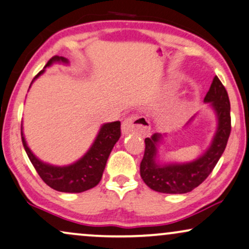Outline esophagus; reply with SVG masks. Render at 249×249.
<instances>
[{
  "label": "esophagus",
  "mask_w": 249,
  "mask_h": 249,
  "mask_svg": "<svg viewBox=\"0 0 249 249\" xmlns=\"http://www.w3.org/2000/svg\"><path fill=\"white\" fill-rule=\"evenodd\" d=\"M150 126L149 122L146 117H142V116H131L125 119L124 122L122 123V132L123 134H128L132 133V132H137L141 135H147L149 133Z\"/></svg>",
  "instance_id": "obj_1"
}]
</instances>
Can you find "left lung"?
<instances>
[{
    "mask_svg": "<svg viewBox=\"0 0 249 249\" xmlns=\"http://www.w3.org/2000/svg\"><path fill=\"white\" fill-rule=\"evenodd\" d=\"M204 103H209L217 118V128L210 146L196 160L186 163H161L159 148L164 142L166 134L154 133L144 139L143 159L140 163V176L152 190L166 194H184L193 191L212 174L224 153L231 132L230 100L225 87L215 75ZM193 116L187 125L193 121Z\"/></svg>",
    "mask_w": 249,
    "mask_h": 249,
    "instance_id": "8db88e82",
    "label": "left lung"
}]
</instances>
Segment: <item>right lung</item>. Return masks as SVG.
I'll return each instance as SVG.
<instances>
[{
  "instance_id": "add662e5",
  "label": "right lung",
  "mask_w": 249,
  "mask_h": 249,
  "mask_svg": "<svg viewBox=\"0 0 249 249\" xmlns=\"http://www.w3.org/2000/svg\"><path fill=\"white\" fill-rule=\"evenodd\" d=\"M54 63L69 64V61L62 56H54L52 59H49L45 69L36 75L31 85L46 71V68H49ZM119 137H121V122L106 123L99 130L92 146L83 157L69 165L58 166L41 161L34 155L25 140L23 124H21V140H23L24 148L36 172L49 187L58 192H64V193H81V192L95 187L99 184L105 171L108 157Z\"/></svg>"
}]
</instances>
